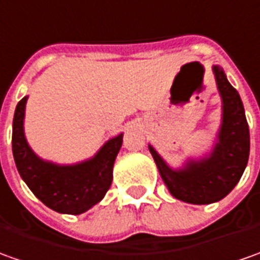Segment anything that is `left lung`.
Listing matches in <instances>:
<instances>
[{
	"label": "left lung",
	"instance_id": "1",
	"mask_svg": "<svg viewBox=\"0 0 260 260\" xmlns=\"http://www.w3.org/2000/svg\"><path fill=\"white\" fill-rule=\"evenodd\" d=\"M222 100V122L212 151L174 169L149 145V152L171 195L182 202L209 205L226 197L248 165L250 138L241 96L219 65L212 67Z\"/></svg>",
	"mask_w": 260,
	"mask_h": 260
}]
</instances>
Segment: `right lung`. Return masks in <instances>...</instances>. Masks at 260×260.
<instances>
[{
  "label": "right lung",
  "mask_w": 260,
  "mask_h": 260,
  "mask_svg": "<svg viewBox=\"0 0 260 260\" xmlns=\"http://www.w3.org/2000/svg\"><path fill=\"white\" fill-rule=\"evenodd\" d=\"M28 96L15 108L12 121V155L22 181L35 197L52 211L79 215L105 197L112 183V168L123 134L111 138L89 159L72 165H58L41 159L31 149L24 134Z\"/></svg>",
  "instance_id": "add662e5"
}]
</instances>
